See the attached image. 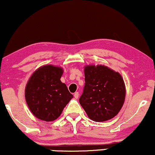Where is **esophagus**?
Returning <instances> with one entry per match:
<instances>
[{"mask_svg": "<svg viewBox=\"0 0 155 155\" xmlns=\"http://www.w3.org/2000/svg\"><path fill=\"white\" fill-rule=\"evenodd\" d=\"M74 97L76 99L78 98V97H79V93L78 92H75L74 93Z\"/></svg>", "mask_w": 155, "mask_h": 155, "instance_id": "esophagus-1", "label": "esophagus"}]
</instances>
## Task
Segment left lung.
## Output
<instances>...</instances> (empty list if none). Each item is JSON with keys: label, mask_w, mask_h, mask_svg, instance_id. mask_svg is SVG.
Instances as JSON below:
<instances>
[{"label": "left lung", "mask_w": 155, "mask_h": 155, "mask_svg": "<svg viewBox=\"0 0 155 155\" xmlns=\"http://www.w3.org/2000/svg\"><path fill=\"white\" fill-rule=\"evenodd\" d=\"M85 86L79 102L94 121H105L120 111L125 100L124 82L118 72L104 65L85 68Z\"/></svg>", "instance_id": "1"}]
</instances>
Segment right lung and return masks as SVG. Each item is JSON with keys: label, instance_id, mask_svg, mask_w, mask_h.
<instances>
[{"label": "right lung", "instance_id": "add662e5", "mask_svg": "<svg viewBox=\"0 0 155 155\" xmlns=\"http://www.w3.org/2000/svg\"><path fill=\"white\" fill-rule=\"evenodd\" d=\"M62 68L45 65L34 72L25 90V98L32 114L39 119H57L73 97L60 81Z\"/></svg>", "mask_w": 155, "mask_h": 155}]
</instances>
